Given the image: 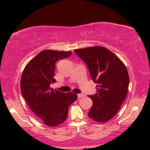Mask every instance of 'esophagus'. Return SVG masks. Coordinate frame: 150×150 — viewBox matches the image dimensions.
<instances>
[{
    "instance_id": "1",
    "label": "esophagus",
    "mask_w": 150,
    "mask_h": 150,
    "mask_svg": "<svg viewBox=\"0 0 150 150\" xmlns=\"http://www.w3.org/2000/svg\"><path fill=\"white\" fill-rule=\"evenodd\" d=\"M83 97H85V95L83 94V93H81V94H78V98H82Z\"/></svg>"
}]
</instances>
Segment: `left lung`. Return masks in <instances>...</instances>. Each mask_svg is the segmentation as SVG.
<instances>
[{
  "mask_svg": "<svg viewBox=\"0 0 150 150\" xmlns=\"http://www.w3.org/2000/svg\"><path fill=\"white\" fill-rule=\"evenodd\" d=\"M75 53L88 66L97 83V93L88 95L93 105L88 117L104 123L119 111L127 96L129 78L125 64L116 55L103 46L76 49Z\"/></svg>",
  "mask_w": 150,
  "mask_h": 150,
  "instance_id": "1",
  "label": "left lung"
}]
</instances>
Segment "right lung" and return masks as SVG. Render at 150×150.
<instances>
[{"label": "right lung", "instance_id": "add662e5", "mask_svg": "<svg viewBox=\"0 0 150 150\" xmlns=\"http://www.w3.org/2000/svg\"><path fill=\"white\" fill-rule=\"evenodd\" d=\"M71 54V52L43 50L27 64L22 72V96L31 110L50 127H55L64 122L69 106L77 98L76 93H63L50 88V84L56 81L53 78L55 62Z\"/></svg>", "mask_w": 150, "mask_h": 150}]
</instances>
